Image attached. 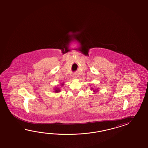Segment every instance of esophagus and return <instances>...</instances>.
<instances>
[{"mask_svg":"<svg viewBox=\"0 0 148 148\" xmlns=\"http://www.w3.org/2000/svg\"><path fill=\"white\" fill-rule=\"evenodd\" d=\"M74 77H75V78H77V76H76V75H75Z\"/></svg>","mask_w":148,"mask_h":148,"instance_id":"obj_1","label":"esophagus"}]
</instances>
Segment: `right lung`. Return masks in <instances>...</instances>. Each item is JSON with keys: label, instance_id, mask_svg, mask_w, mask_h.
Segmentation results:
<instances>
[{"label": "right lung", "instance_id": "obj_1", "mask_svg": "<svg viewBox=\"0 0 148 148\" xmlns=\"http://www.w3.org/2000/svg\"><path fill=\"white\" fill-rule=\"evenodd\" d=\"M56 91V92H58V91H59V90H58L57 89V90H56V91Z\"/></svg>", "mask_w": 148, "mask_h": 148}]
</instances>
